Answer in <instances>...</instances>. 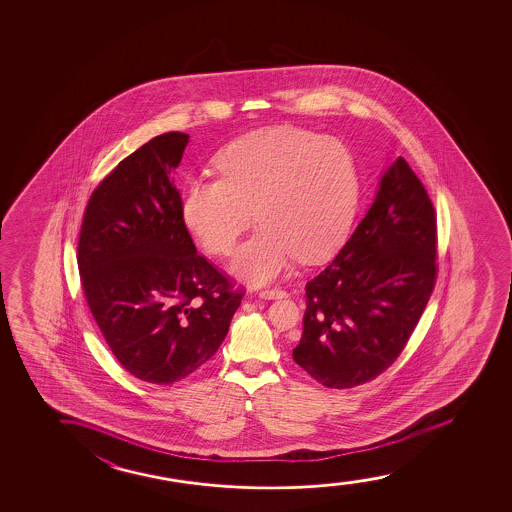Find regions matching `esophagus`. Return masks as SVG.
Segmentation results:
<instances>
[{"mask_svg":"<svg viewBox=\"0 0 512 512\" xmlns=\"http://www.w3.org/2000/svg\"><path fill=\"white\" fill-rule=\"evenodd\" d=\"M260 297L262 299H281V297H285V290H281L280 287L266 288L260 292Z\"/></svg>","mask_w":512,"mask_h":512,"instance_id":"obj_1","label":"esophagus"}]
</instances>
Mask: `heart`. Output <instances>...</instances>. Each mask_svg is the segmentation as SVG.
<instances>
[{"instance_id": "obj_1", "label": "heart", "mask_w": 512, "mask_h": 512, "mask_svg": "<svg viewBox=\"0 0 512 512\" xmlns=\"http://www.w3.org/2000/svg\"><path fill=\"white\" fill-rule=\"evenodd\" d=\"M220 180L189 178L183 224L213 255H227L252 222L259 231L231 262L239 280L262 285L343 245L360 203L357 159L344 141L299 127L245 134L218 154Z\"/></svg>"}]
</instances>
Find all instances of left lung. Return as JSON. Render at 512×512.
Here are the masks:
<instances>
[{
    "label": "left lung",
    "instance_id": "1",
    "mask_svg": "<svg viewBox=\"0 0 512 512\" xmlns=\"http://www.w3.org/2000/svg\"><path fill=\"white\" fill-rule=\"evenodd\" d=\"M435 257L434 206L397 157L336 259L306 283L295 362L327 388H353L386 371L432 295Z\"/></svg>",
    "mask_w": 512,
    "mask_h": 512
}]
</instances>
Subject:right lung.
<instances>
[{
	"label": "right lung",
	"instance_id": "obj_1",
	"mask_svg": "<svg viewBox=\"0 0 512 512\" xmlns=\"http://www.w3.org/2000/svg\"><path fill=\"white\" fill-rule=\"evenodd\" d=\"M189 134L155 136L85 208L78 271L106 343L134 378L171 385L210 360L243 292L197 253L171 180Z\"/></svg>",
	"mask_w": 512,
	"mask_h": 512
}]
</instances>
